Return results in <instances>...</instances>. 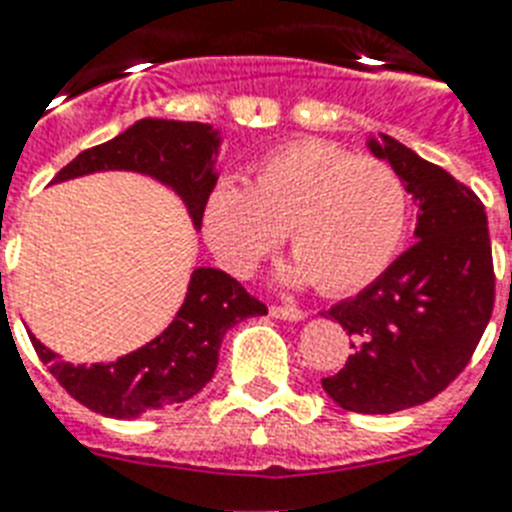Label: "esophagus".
Returning <instances> with one entry per match:
<instances>
[{"instance_id": "1", "label": "esophagus", "mask_w": 512, "mask_h": 512, "mask_svg": "<svg viewBox=\"0 0 512 512\" xmlns=\"http://www.w3.org/2000/svg\"><path fill=\"white\" fill-rule=\"evenodd\" d=\"M269 314H272V317H277V320H290V322H298L306 317V314L301 312V309H296V306H272V309H269Z\"/></svg>"}]
</instances>
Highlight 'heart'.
<instances>
[{
    "instance_id": "b5f03b06",
    "label": "heart",
    "mask_w": 512,
    "mask_h": 512,
    "mask_svg": "<svg viewBox=\"0 0 512 512\" xmlns=\"http://www.w3.org/2000/svg\"><path fill=\"white\" fill-rule=\"evenodd\" d=\"M208 248L227 272L251 275L282 243L293 285L351 296L378 280L407 232V192L386 163L317 137L282 142L251 166V187L219 179L200 208Z\"/></svg>"
}]
</instances>
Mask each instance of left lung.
I'll use <instances>...</instances> for the list:
<instances>
[{"label":"left lung","instance_id":"obj_1","mask_svg":"<svg viewBox=\"0 0 512 512\" xmlns=\"http://www.w3.org/2000/svg\"><path fill=\"white\" fill-rule=\"evenodd\" d=\"M367 147L415 200L418 243L325 314L354 335V354L322 388L343 410L391 415L433 399L470 362L494 309L492 243L484 203L449 171L388 134Z\"/></svg>","mask_w":512,"mask_h":512}]
</instances>
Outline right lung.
Instances as JSON below:
<instances>
[{
	"label": "right lung",
	"mask_w": 512,
	"mask_h": 512,
	"mask_svg": "<svg viewBox=\"0 0 512 512\" xmlns=\"http://www.w3.org/2000/svg\"><path fill=\"white\" fill-rule=\"evenodd\" d=\"M222 134L211 124L142 118L113 140L79 153L55 182L97 171H137L177 192L192 227L200 230V208L216 185ZM267 314V306L222 269L198 267L171 325L153 341L116 362L71 365L31 335L36 354L57 383L84 407L105 418L132 420L145 412L177 407L214 378L219 346L230 327Z\"/></svg>",
	"instance_id": "right-lung-1"
}]
</instances>
